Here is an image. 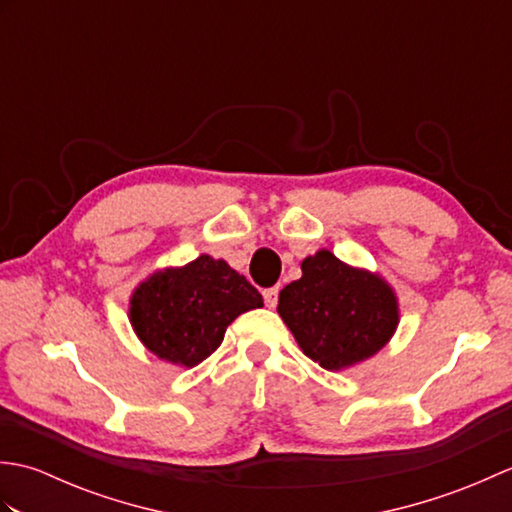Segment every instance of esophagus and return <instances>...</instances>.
<instances>
[{
	"label": "esophagus",
	"instance_id": "esophagus-1",
	"mask_svg": "<svg viewBox=\"0 0 512 512\" xmlns=\"http://www.w3.org/2000/svg\"><path fill=\"white\" fill-rule=\"evenodd\" d=\"M277 299H279V288H266L264 290V301H266L268 308H275Z\"/></svg>",
	"mask_w": 512,
	"mask_h": 512
}]
</instances>
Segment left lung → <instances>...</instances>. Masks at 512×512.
Returning <instances> with one entry per match:
<instances>
[{
    "mask_svg": "<svg viewBox=\"0 0 512 512\" xmlns=\"http://www.w3.org/2000/svg\"><path fill=\"white\" fill-rule=\"evenodd\" d=\"M301 270V279L279 292L277 312L314 363L350 367L389 341L398 303L383 279L345 266L330 250L303 259Z\"/></svg>",
    "mask_w": 512,
    "mask_h": 512,
    "instance_id": "obj_1",
    "label": "left lung"
}]
</instances>
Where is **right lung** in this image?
I'll return each mask as SVG.
<instances>
[{"instance_id":"1","label":"right lung","mask_w":512,"mask_h":512,"mask_svg":"<svg viewBox=\"0 0 512 512\" xmlns=\"http://www.w3.org/2000/svg\"><path fill=\"white\" fill-rule=\"evenodd\" d=\"M262 306V295L244 275L224 259L200 255L184 268H169L140 284L129 317L147 350L193 367L220 347L239 314Z\"/></svg>"}]
</instances>
